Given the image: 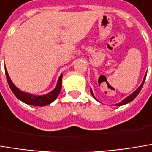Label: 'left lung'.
<instances>
[{
    "label": "left lung",
    "mask_w": 152,
    "mask_h": 152,
    "mask_svg": "<svg viewBox=\"0 0 152 152\" xmlns=\"http://www.w3.org/2000/svg\"><path fill=\"white\" fill-rule=\"evenodd\" d=\"M146 74H147V72H146ZM146 74H145V78H144V80H143V83L141 84V86L136 90L135 92H133L132 94H131L130 96H128L127 98H125V99L124 100H122L120 103H118V104H117V105H123V104H127V103H129V102H131V101H132L134 99H135L136 97L137 96V94L139 93V92L141 91V89H142V87H143V86H144V83H145V78H146ZM91 93H92V95L93 96V94H92V90H91ZM93 98L95 99V97L93 96Z\"/></svg>",
    "instance_id": "8db88e82"
}]
</instances>
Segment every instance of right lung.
Segmentation results:
<instances>
[{"label": "right lung", "mask_w": 152, "mask_h": 152, "mask_svg": "<svg viewBox=\"0 0 152 152\" xmlns=\"http://www.w3.org/2000/svg\"><path fill=\"white\" fill-rule=\"evenodd\" d=\"M6 77H7V80L9 85L10 89L12 90V92H14V94L16 96L17 99H19L20 100H21L22 102L27 104H31V105H36V106H43V105H47L48 104L52 103L53 101H54L56 99V98L58 97V95L60 94V90H61V81H62V74L60 76L59 80L57 83L56 87L54 88L53 91L49 92L48 94L43 95V96H34L32 94H28L26 92H21L20 90H19L17 87L15 86V85L13 84V82L11 81L8 73L6 70Z\"/></svg>", "instance_id": "1"}]
</instances>
